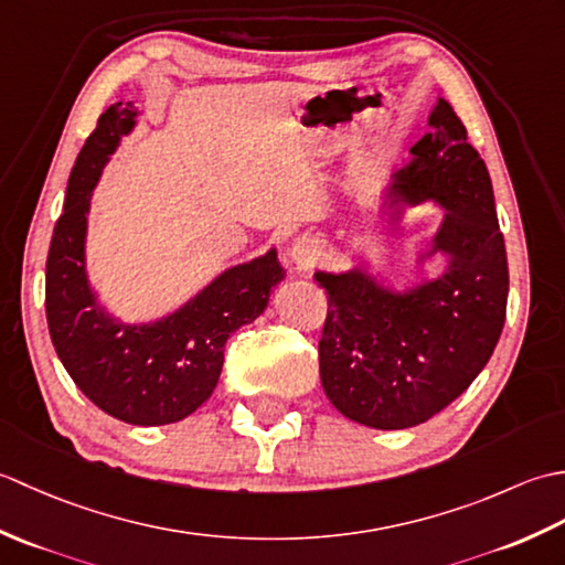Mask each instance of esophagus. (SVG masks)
Returning a JSON list of instances; mask_svg holds the SVG:
<instances>
[{"label": "esophagus", "mask_w": 565, "mask_h": 565, "mask_svg": "<svg viewBox=\"0 0 565 565\" xmlns=\"http://www.w3.org/2000/svg\"><path fill=\"white\" fill-rule=\"evenodd\" d=\"M320 257V245L313 237H298L291 245V262L298 269H308L313 267L316 259Z\"/></svg>", "instance_id": "esophagus-1"}]
</instances>
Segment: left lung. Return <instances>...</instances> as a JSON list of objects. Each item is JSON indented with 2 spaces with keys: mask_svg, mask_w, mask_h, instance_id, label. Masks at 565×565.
Instances as JSON below:
<instances>
[{
  "mask_svg": "<svg viewBox=\"0 0 565 565\" xmlns=\"http://www.w3.org/2000/svg\"><path fill=\"white\" fill-rule=\"evenodd\" d=\"M427 124L411 160L391 174L381 213L395 225L405 206L435 201L444 215L417 264L441 255L444 271L403 291L364 264L316 271L328 291L322 388L344 417L374 429L415 427L459 398L505 326L508 255L486 162L447 99Z\"/></svg>",
  "mask_w": 565,
  "mask_h": 565,
  "instance_id": "obj_1",
  "label": "left lung"
}]
</instances>
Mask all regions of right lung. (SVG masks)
<instances>
[{"mask_svg": "<svg viewBox=\"0 0 565 565\" xmlns=\"http://www.w3.org/2000/svg\"><path fill=\"white\" fill-rule=\"evenodd\" d=\"M136 118L134 102L109 106L77 154L47 249L45 316L77 388L111 417L154 427L179 423L211 398L227 338L264 313L286 271L271 247L221 271L184 306L150 322H121L99 303L87 274L92 191Z\"/></svg>", "mask_w": 565, "mask_h": 565, "instance_id": "right-lung-1", "label": "right lung"}]
</instances>
